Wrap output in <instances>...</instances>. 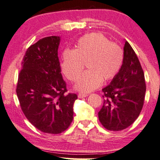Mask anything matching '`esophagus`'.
I'll use <instances>...</instances> for the list:
<instances>
[{"label": "esophagus", "instance_id": "34e87169", "mask_svg": "<svg viewBox=\"0 0 160 160\" xmlns=\"http://www.w3.org/2000/svg\"><path fill=\"white\" fill-rule=\"evenodd\" d=\"M88 96V94H85V93H82V92H79L78 95V97L79 98H84V97H87Z\"/></svg>", "mask_w": 160, "mask_h": 160}]
</instances>
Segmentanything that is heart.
Here are the masks:
<instances>
[{
    "label": "heart",
    "instance_id": "b5f03b06",
    "mask_svg": "<svg viewBox=\"0 0 160 160\" xmlns=\"http://www.w3.org/2000/svg\"><path fill=\"white\" fill-rule=\"evenodd\" d=\"M123 62L124 51L119 44L110 42L102 33L92 32L81 37L75 50L64 51L61 68L69 80L76 82L85 63L88 70L75 87L88 92L98 88L103 81L113 79L121 70Z\"/></svg>",
    "mask_w": 160,
    "mask_h": 160
}]
</instances>
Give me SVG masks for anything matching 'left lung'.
<instances>
[{
	"label": "left lung",
	"mask_w": 160,
	"mask_h": 160,
	"mask_svg": "<svg viewBox=\"0 0 160 160\" xmlns=\"http://www.w3.org/2000/svg\"><path fill=\"white\" fill-rule=\"evenodd\" d=\"M102 91L104 103L98 114L104 128L118 131L132 125L142 109L146 84L140 62L127 41L121 70Z\"/></svg>",
	"instance_id": "obj_1"
}]
</instances>
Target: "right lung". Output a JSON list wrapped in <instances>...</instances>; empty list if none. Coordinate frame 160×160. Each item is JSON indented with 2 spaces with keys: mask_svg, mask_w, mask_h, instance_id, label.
Instances as JSON below:
<instances>
[{
  "mask_svg": "<svg viewBox=\"0 0 160 160\" xmlns=\"http://www.w3.org/2000/svg\"><path fill=\"white\" fill-rule=\"evenodd\" d=\"M60 37L41 38L27 49L18 79L16 93L27 119L39 131L58 134L73 119L75 93L68 91L58 57Z\"/></svg>",
  "mask_w": 160,
  "mask_h": 160,
  "instance_id": "obj_1",
  "label": "right lung"
}]
</instances>
